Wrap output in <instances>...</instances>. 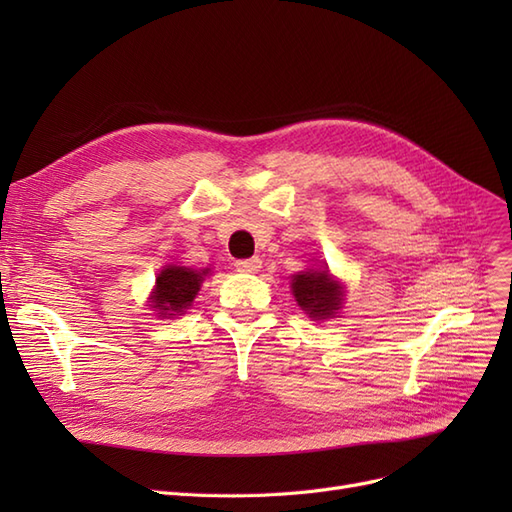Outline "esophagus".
I'll return each instance as SVG.
<instances>
[{"label": "esophagus", "instance_id": "34e87169", "mask_svg": "<svg viewBox=\"0 0 512 512\" xmlns=\"http://www.w3.org/2000/svg\"><path fill=\"white\" fill-rule=\"evenodd\" d=\"M235 267H237V271H241V273H258L260 267H262V260H260V258L237 260Z\"/></svg>", "mask_w": 512, "mask_h": 512}]
</instances>
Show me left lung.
<instances>
[{
  "label": "left lung",
  "instance_id": "obj_1",
  "mask_svg": "<svg viewBox=\"0 0 512 512\" xmlns=\"http://www.w3.org/2000/svg\"><path fill=\"white\" fill-rule=\"evenodd\" d=\"M292 294L305 314L314 320L333 318L344 301V286L327 269H307L292 275Z\"/></svg>",
  "mask_w": 512,
  "mask_h": 512
}]
</instances>
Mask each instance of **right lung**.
<instances>
[{"mask_svg": "<svg viewBox=\"0 0 512 512\" xmlns=\"http://www.w3.org/2000/svg\"><path fill=\"white\" fill-rule=\"evenodd\" d=\"M211 269H190L168 265L156 277V288L151 292V309L158 312L160 318H175L181 316L185 309H190L192 301L200 290V284L205 282Z\"/></svg>", "mask_w": 512, "mask_h": 512, "instance_id": "right-lung-1", "label": "right lung"}]
</instances>
